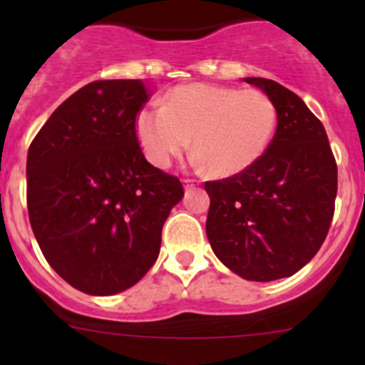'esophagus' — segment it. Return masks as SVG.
Returning <instances> with one entry per match:
<instances>
[{
  "mask_svg": "<svg viewBox=\"0 0 365 365\" xmlns=\"http://www.w3.org/2000/svg\"><path fill=\"white\" fill-rule=\"evenodd\" d=\"M182 185H185V190H192V188H195V185H197V180L185 179V180H182Z\"/></svg>",
  "mask_w": 365,
  "mask_h": 365,
  "instance_id": "1",
  "label": "esophagus"
}]
</instances>
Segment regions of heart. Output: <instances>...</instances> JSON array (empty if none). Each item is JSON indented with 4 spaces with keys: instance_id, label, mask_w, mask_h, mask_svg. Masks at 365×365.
<instances>
[{
    "instance_id": "obj_1",
    "label": "heart",
    "mask_w": 365,
    "mask_h": 365,
    "mask_svg": "<svg viewBox=\"0 0 365 365\" xmlns=\"http://www.w3.org/2000/svg\"><path fill=\"white\" fill-rule=\"evenodd\" d=\"M278 125L276 106L263 91L208 83L182 86L164 106L137 113L135 133L153 166L170 168L190 148L212 175L245 172L263 157Z\"/></svg>"
}]
</instances>
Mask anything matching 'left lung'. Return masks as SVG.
Instances as JSON below:
<instances>
[{
	"label": "left lung",
	"mask_w": 365,
	"mask_h": 365,
	"mask_svg": "<svg viewBox=\"0 0 365 365\" xmlns=\"http://www.w3.org/2000/svg\"><path fill=\"white\" fill-rule=\"evenodd\" d=\"M270 96L278 128L256 164L208 180L206 235L232 272L250 282L289 278L305 267L333 221L338 168L325 128L298 95L267 78H245Z\"/></svg>",
	"instance_id": "8db88e82"
}]
</instances>
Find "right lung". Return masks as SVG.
Instances as JSON below:
<instances>
[{
	"label": "right lung",
	"mask_w": 365,
	"mask_h": 365,
	"mask_svg": "<svg viewBox=\"0 0 365 365\" xmlns=\"http://www.w3.org/2000/svg\"><path fill=\"white\" fill-rule=\"evenodd\" d=\"M143 80H98L71 95L27 155V208L45 259L91 296L133 287L159 257L163 225L185 190L151 166L135 118Z\"/></svg>",
	"instance_id": "obj_1"
}]
</instances>
